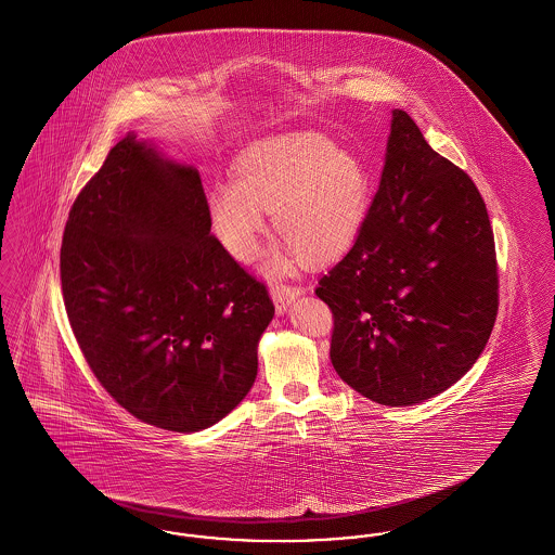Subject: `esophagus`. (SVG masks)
<instances>
[{"label":"esophagus","mask_w":555,"mask_h":555,"mask_svg":"<svg viewBox=\"0 0 555 555\" xmlns=\"http://www.w3.org/2000/svg\"><path fill=\"white\" fill-rule=\"evenodd\" d=\"M301 293L299 285H285V283H276L270 287V295L274 299V306H276V312L283 314L287 310L291 301Z\"/></svg>","instance_id":"obj_1"}]
</instances>
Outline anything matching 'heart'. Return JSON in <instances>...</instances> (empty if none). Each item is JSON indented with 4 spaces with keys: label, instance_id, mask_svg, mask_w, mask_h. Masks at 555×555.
<instances>
[{
    "label": "heart",
    "instance_id": "1",
    "mask_svg": "<svg viewBox=\"0 0 555 555\" xmlns=\"http://www.w3.org/2000/svg\"><path fill=\"white\" fill-rule=\"evenodd\" d=\"M370 181L364 164L317 134L274 139L238 159L233 185L210 191L214 231L224 247L251 260L260 249L266 211L287 241L270 266L287 268L291 258L328 262L356 241L369 210Z\"/></svg>",
    "mask_w": 555,
    "mask_h": 555
}]
</instances>
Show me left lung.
<instances>
[{
    "instance_id": "left-lung-1",
    "label": "left lung",
    "mask_w": 555,
    "mask_h": 555,
    "mask_svg": "<svg viewBox=\"0 0 555 555\" xmlns=\"http://www.w3.org/2000/svg\"><path fill=\"white\" fill-rule=\"evenodd\" d=\"M331 362L358 393L412 405L473 369L500 308L495 238L475 181L393 109L380 185L353 247L320 281Z\"/></svg>"
}]
</instances>
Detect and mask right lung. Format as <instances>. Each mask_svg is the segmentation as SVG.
Masks as SVG:
<instances>
[{"mask_svg":"<svg viewBox=\"0 0 555 555\" xmlns=\"http://www.w3.org/2000/svg\"><path fill=\"white\" fill-rule=\"evenodd\" d=\"M210 229L199 172L127 134L80 189L62 237L64 306L89 369L164 430L195 433L238 405L274 317L264 283Z\"/></svg>","mask_w":555,"mask_h":555,"instance_id":"obj_1","label":"right lung"}]
</instances>
